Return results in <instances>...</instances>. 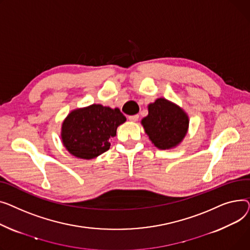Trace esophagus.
Masks as SVG:
<instances>
[{
	"instance_id": "34e87169",
	"label": "esophagus",
	"mask_w": 250,
	"mask_h": 250,
	"mask_svg": "<svg viewBox=\"0 0 250 250\" xmlns=\"http://www.w3.org/2000/svg\"><path fill=\"white\" fill-rule=\"evenodd\" d=\"M128 119L131 122H136L139 119V115H132V116H128Z\"/></svg>"
}]
</instances>
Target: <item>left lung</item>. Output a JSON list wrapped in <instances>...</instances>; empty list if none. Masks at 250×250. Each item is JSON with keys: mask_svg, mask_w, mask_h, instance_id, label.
I'll use <instances>...</instances> for the list:
<instances>
[{"mask_svg": "<svg viewBox=\"0 0 250 250\" xmlns=\"http://www.w3.org/2000/svg\"><path fill=\"white\" fill-rule=\"evenodd\" d=\"M145 133L159 149L179 145L187 134L188 117L178 105L159 98L148 105V115L141 120Z\"/></svg>", "mask_w": 250, "mask_h": 250, "instance_id": "obj_1", "label": "left lung"}]
</instances>
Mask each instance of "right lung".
I'll list each match as a JSON object with an SVG mask.
<instances>
[{"mask_svg":"<svg viewBox=\"0 0 250 250\" xmlns=\"http://www.w3.org/2000/svg\"><path fill=\"white\" fill-rule=\"evenodd\" d=\"M126 121L118 108L99 104L71 111L62 127V140L67 151L78 158L92 159L109 150L117 127Z\"/></svg>","mask_w":250,"mask_h":250,"instance_id":"right-lung-1","label":"right lung"}]
</instances>
